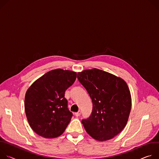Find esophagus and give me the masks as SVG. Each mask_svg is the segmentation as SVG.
<instances>
[{
	"instance_id": "34e87169",
	"label": "esophagus",
	"mask_w": 159,
	"mask_h": 159,
	"mask_svg": "<svg viewBox=\"0 0 159 159\" xmlns=\"http://www.w3.org/2000/svg\"><path fill=\"white\" fill-rule=\"evenodd\" d=\"M75 114V116H76V117H78V116H80L81 115V112L79 111V112H76Z\"/></svg>"
}]
</instances>
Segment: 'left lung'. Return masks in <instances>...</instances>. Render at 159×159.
<instances>
[{"mask_svg": "<svg viewBox=\"0 0 159 159\" xmlns=\"http://www.w3.org/2000/svg\"><path fill=\"white\" fill-rule=\"evenodd\" d=\"M78 79L93 103L91 116L82 120L90 136L98 141L114 138L126 126L131 109V96L126 81L93 68L78 73Z\"/></svg>", "mask_w": 159, "mask_h": 159, "instance_id": "8db88e82", "label": "left lung"}]
</instances>
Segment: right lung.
Instances as JSON below:
<instances>
[{
	"mask_svg": "<svg viewBox=\"0 0 159 159\" xmlns=\"http://www.w3.org/2000/svg\"><path fill=\"white\" fill-rule=\"evenodd\" d=\"M77 73L69 70H50L27 90L25 110L31 128L45 138L61 136L71 119L66 90L76 80Z\"/></svg>",
	"mask_w": 159,
	"mask_h": 159,
	"instance_id": "1",
	"label": "right lung"
}]
</instances>
